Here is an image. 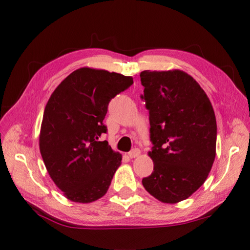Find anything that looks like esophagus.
<instances>
[{
	"label": "esophagus",
	"instance_id": "obj_1",
	"mask_svg": "<svg viewBox=\"0 0 250 250\" xmlns=\"http://www.w3.org/2000/svg\"><path fill=\"white\" fill-rule=\"evenodd\" d=\"M141 155V150L139 149V148H133V149H132L129 153H128V156L130 157V158H136V157H139Z\"/></svg>",
	"mask_w": 250,
	"mask_h": 250
}]
</instances>
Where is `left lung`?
<instances>
[{"label": "left lung", "mask_w": 250, "mask_h": 250, "mask_svg": "<svg viewBox=\"0 0 250 250\" xmlns=\"http://www.w3.org/2000/svg\"><path fill=\"white\" fill-rule=\"evenodd\" d=\"M149 110L153 172L144 188L163 203H177L204 184L216 156L217 124L204 90L187 73L143 71Z\"/></svg>", "instance_id": "1"}]
</instances>
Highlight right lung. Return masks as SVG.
Returning <instances> with one entry per match:
<instances>
[{"mask_svg": "<svg viewBox=\"0 0 250 250\" xmlns=\"http://www.w3.org/2000/svg\"><path fill=\"white\" fill-rule=\"evenodd\" d=\"M132 83L131 76L82 67L47 102L40 150L51 179L68 200L90 203L107 192L122 156L100 141L107 131L103 120L110 100Z\"/></svg>", "mask_w": 250, "mask_h": 250, "instance_id": "right-lung-1", "label": "right lung"}]
</instances>
